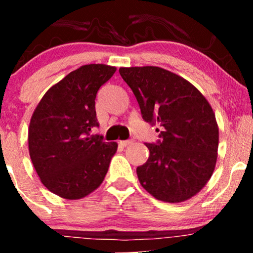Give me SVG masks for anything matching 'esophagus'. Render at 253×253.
I'll return each instance as SVG.
<instances>
[{"label": "esophagus", "mask_w": 253, "mask_h": 253, "mask_svg": "<svg viewBox=\"0 0 253 253\" xmlns=\"http://www.w3.org/2000/svg\"><path fill=\"white\" fill-rule=\"evenodd\" d=\"M133 143H134L133 140H123V141H120V145L121 146L126 147V146H128V145H132Z\"/></svg>", "instance_id": "34e87169"}]
</instances>
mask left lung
<instances>
[{"mask_svg": "<svg viewBox=\"0 0 253 253\" xmlns=\"http://www.w3.org/2000/svg\"><path fill=\"white\" fill-rule=\"evenodd\" d=\"M119 72L135 95L144 120L161 127V140L145 144L150 156L136 168L139 182L157 200L187 201L215 169L219 127L210 102L187 80L158 66Z\"/></svg>", "mask_w": 253, "mask_h": 253, "instance_id": "1", "label": "left lung"}]
</instances>
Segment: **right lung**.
<instances>
[{"mask_svg": "<svg viewBox=\"0 0 253 253\" xmlns=\"http://www.w3.org/2000/svg\"><path fill=\"white\" fill-rule=\"evenodd\" d=\"M115 71V66L106 64L81 66L52 85L32 115V163L42 184L63 199L78 200L96 190L117 152V143L89 134L98 126V89Z\"/></svg>", "mask_w": 253, "mask_h": 253, "instance_id": "obj_1", "label": "right lung"}]
</instances>
